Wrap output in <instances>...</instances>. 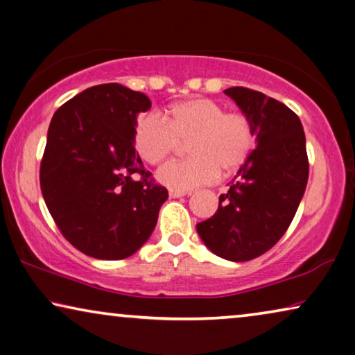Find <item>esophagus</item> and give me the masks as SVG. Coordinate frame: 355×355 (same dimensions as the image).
Returning <instances> with one entry per match:
<instances>
[{"label":"esophagus","mask_w":355,"mask_h":355,"mask_svg":"<svg viewBox=\"0 0 355 355\" xmlns=\"http://www.w3.org/2000/svg\"><path fill=\"white\" fill-rule=\"evenodd\" d=\"M189 192H181V190H169V197L171 198H179V197H184V195H187Z\"/></svg>","instance_id":"1"}]
</instances>
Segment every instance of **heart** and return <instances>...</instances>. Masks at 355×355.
Wrapping results in <instances>:
<instances>
[{"instance_id":"obj_1","label":"heart","mask_w":355,"mask_h":355,"mask_svg":"<svg viewBox=\"0 0 355 355\" xmlns=\"http://www.w3.org/2000/svg\"><path fill=\"white\" fill-rule=\"evenodd\" d=\"M187 141L192 157L168 162L157 173L163 186L181 192L218 181L220 173L239 171L254 150L256 130L245 114L198 97L173 105L163 115H142L132 132L137 155L147 165L162 163Z\"/></svg>"}]
</instances>
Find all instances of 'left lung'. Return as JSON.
Here are the masks:
<instances>
[{
    "label": "left lung",
    "mask_w": 355,
    "mask_h": 355,
    "mask_svg": "<svg viewBox=\"0 0 355 355\" xmlns=\"http://www.w3.org/2000/svg\"><path fill=\"white\" fill-rule=\"evenodd\" d=\"M224 92L251 118L258 147L197 232L219 258L243 263L269 251L290 227L307 186L309 160L304 130L291 109L243 86Z\"/></svg>",
    "instance_id": "8db88e82"
}]
</instances>
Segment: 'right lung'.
<instances>
[{
	"label": "right lung",
	"mask_w": 355,
	"mask_h": 355,
	"mask_svg": "<svg viewBox=\"0 0 355 355\" xmlns=\"http://www.w3.org/2000/svg\"><path fill=\"white\" fill-rule=\"evenodd\" d=\"M150 105L139 91L97 85L67 101L51 120L41 192L60 234L91 258L135 254L168 198L132 144L136 116Z\"/></svg>",
	"instance_id": "add662e5"
}]
</instances>
